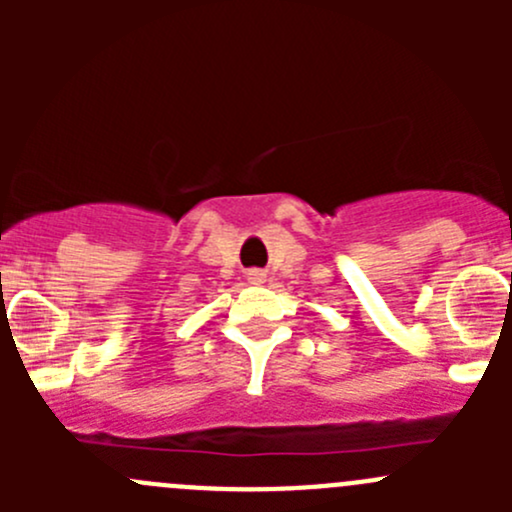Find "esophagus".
Masks as SVG:
<instances>
[{
    "label": "esophagus",
    "mask_w": 512,
    "mask_h": 512,
    "mask_svg": "<svg viewBox=\"0 0 512 512\" xmlns=\"http://www.w3.org/2000/svg\"><path fill=\"white\" fill-rule=\"evenodd\" d=\"M250 282H255V285H260V282H265V275H262L260 270H252V272H250Z\"/></svg>",
    "instance_id": "esophagus-1"
}]
</instances>
